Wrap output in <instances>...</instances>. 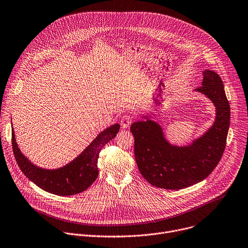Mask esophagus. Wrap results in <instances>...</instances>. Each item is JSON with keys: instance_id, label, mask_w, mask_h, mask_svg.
Listing matches in <instances>:
<instances>
[{"instance_id": "34e87169", "label": "esophagus", "mask_w": 248, "mask_h": 248, "mask_svg": "<svg viewBox=\"0 0 248 248\" xmlns=\"http://www.w3.org/2000/svg\"><path fill=\"white\" fill-rule=\"evenodd\" d=\"M131 122H132V117L131 116H129V115H123L122 116V118H121L122 128H124V129L129 128V126L131 125Z\"/></svg>"}]
</instances>
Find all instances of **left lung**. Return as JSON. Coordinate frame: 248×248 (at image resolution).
Masks as SVG:
<instances>
[{"label":"left lung","mask_w":248,"mask_h":248,"mask_svg":"<svg viewBox=\"0 0 248 248\" xmlns=\"http://www.w3.org/2000/svg\"><path fill=\"white\" fill-rule=\"evenodd\" d=\"M194 91L212 101L216 117L213 125L191 144H171L151 114L141 115L143 120L131 125L137 166L153 186L170 190L189 187L204 180L222 158L231 120L223 80L216 72L205 70L201 87Z\"/></svg>","instance_id":"obj_1"}]
</instances>
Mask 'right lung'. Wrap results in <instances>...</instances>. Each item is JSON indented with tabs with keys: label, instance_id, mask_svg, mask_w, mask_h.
Returning a JSON list of instances; mask_svg holds the SVG:
<instances>
[{
	"label": "right lung",
	"instance_id": "obj_1",
	"mask_svg": "<svg viewBox=\"0 0 248 248\" xmlns=\"http://www.w3.org/2000/svg\"><path fill=\"white\" fill-rule=\"evenodd\" d=\"M113 124L100 132L96 138L76 158L58 169H43L31 162L19 150L12 125V143L16 160L23 174L42 190L59 196H71L87 190L97 178V159L105 144L119 132Z\"/></svg>",
	"mask_w": 248,
	"mask_h": 248
}]
</instances>
